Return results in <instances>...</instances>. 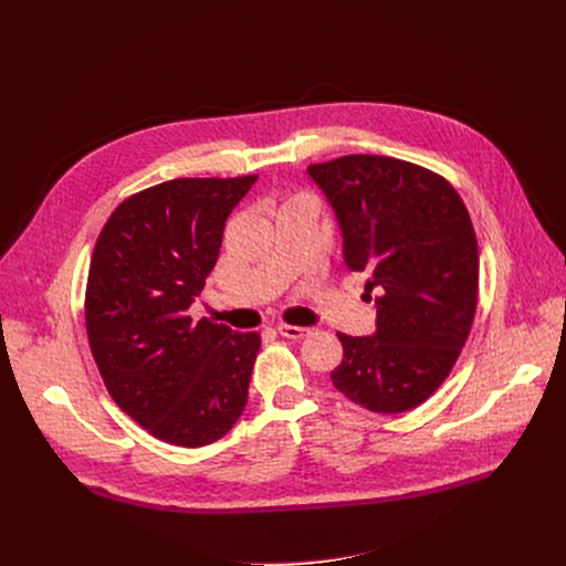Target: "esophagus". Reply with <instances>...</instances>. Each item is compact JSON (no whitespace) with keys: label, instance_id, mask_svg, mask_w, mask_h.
<instances>
[{"label":"esophagus","instance_id":"obj_1","mask_svg":"<svg viewBox=\"0 0 566 566\" xmlns=\"http://www.w3.org/2000/svg\"><path fill=\"white\" fill-rule=\"evenodd\" d=\"M277 333L282 337H289V339H303L312 333V328H303V325H286V323H280L277 325Z\"/></svg>","mask_w":566,"mask_h":566}]
</instances>
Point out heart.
<instances>
[{"label":"heart","mask_w":566,"mask_h":566,"mask_svg":"<svg viewBox=\"0 0 566 566\" xmlns=\"http://www.w3.org/2000/svg\"><path fill=\"white\" fill-rule=\"evenodd\" d=\"M298 201H310V199H307V197H303V195H301V197H293V199H291V201H289V203H298Z\"/></svg>","instance_id":"1"}]
</instances>
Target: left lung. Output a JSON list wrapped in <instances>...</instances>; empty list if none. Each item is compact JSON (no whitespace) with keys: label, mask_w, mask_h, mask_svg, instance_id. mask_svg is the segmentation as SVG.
Masks as SVG:
<instances>
[{"label":"left lung","mask_w":566,"mask_h":566,"mask_svg":"<svg viewBox=\"0 0 566 566\" xmlns=\"http://www.w3.org/2000/svg\"><path fill=\"white\" fill-rule=\"evenodd\" d=\"M307 174L333 208L346 268L378 291L376 331L337 335L333 385L374 412L420 406L452 371L478 307L468 208L442 176L388 156H344Z\"/></svg>","instance_id":"1"}]
</instances>
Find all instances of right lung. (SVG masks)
<instances>
[{"label": "right lung", "instance_id": "add662e5", "mask_svg": "<svg viewBox=\"0 0 566 566\" xmlns=\"http://www.w3.org/2000/svg\"><path fill=\"white\" fill-rule=\"evenodd\" d=\"M259 176L174 178L128 197L88 265L84 318L107 392L156 438L201 448L241 418L256 333L192 321L224 222Z\"/></svg>", "mask_w": 566, "mask_h": 566}]
</instances>
